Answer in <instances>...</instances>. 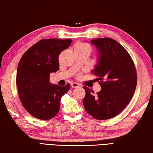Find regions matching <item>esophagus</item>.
<instances>
[{
  "instance_id": "1",
  "label": "esophagus",
  "mask_w": 153,
  "mask_h": 153,
  "mask_svg": "<svg viewBox=\"0 0 153 153\" xmlns=\"http://www.w3.org/2000/svg\"><path fill=\"white\" fill-rule=\"evenodd\" d=\"M72 88H78L79 87V85L76 82H72L71 83Z\"/></svg>"
}]
</instances>
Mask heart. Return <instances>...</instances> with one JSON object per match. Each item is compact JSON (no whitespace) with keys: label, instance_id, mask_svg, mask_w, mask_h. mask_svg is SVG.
Masks as SVG:
<instances>
[{"label":"heart","instance_id":"1","mask_svg":"<svg viewBox=\"0 0 153 153\" xmlns=\"http://www.w3.org/2000/svg\"><path fill=\"white\" fill-rule=\"evenodd\" d=\"M74 52H82V51H89L91 52V48L89 45L85 43H77L74 46Z\"/></svg>","mask_w":153,"mask_h":153}]
</instances>
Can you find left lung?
Listing matches in <instances>:
<instances>
[{
    "instance_id": "left-lung-1",
    "label": "left lung",
    "mask_w": 153,
    "mask_h": 153,
    "mask_svg": "<svg viewBox=\"0 0 153 153\" xmlns=\"http://www.w3.org/2000/svg\"><path fill=\"white\" fill-rule=\"evenodd\" d=\"M98 52L97 64L91 71L100 80L101 90L97 95L83 87L85 110L100 120L116 116L129 103L135 92L137 75L129 53L116 40L109 37L91 40Z\"/></svg>"
}]
</instances>
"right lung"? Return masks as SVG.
Wrapping results in <instances>:
<instances>
[{
  "label": "right lung",
  "instance_id": "add662e5",
  "mask_svg": "<svg viewBox=\"0 0 153 153\" xmlns=\"http://www.w3.org/2000/svg\"><path fill=\"white\" fill-rule=\"evenodd\" d=\"M72 39H45L26 51L19 62L17 87L27 111L37 119L47 120L58 113L60 99L70 84L59 86L50 82V74L59 69L58 56L68 48Z\"/></svg>",
  "mask_w": 153,
  "mask_h": 153
}]
</instances>
